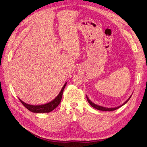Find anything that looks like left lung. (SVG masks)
Instances as JSON below:
<instances>
[{"label": "left lung", "instance_id": "1", "mask_svg": "<svg viewBox=\"0 0 147 147\" xmlns=\"http://www.w3.org/2000/svg\"><path fill=\"white\" fill-rule=\"evenodd\" d=\"M132 94L131 95L129 96V98L126 100V101L124 103H123V104H121V105H120V106H119V107H114V108H107V107H102V106H100V105H99L95 104H94V102H92L90 101V100L89 99V98L88 97V96H87V95H86V98H87V100H88V102L89 103V104H90L92 107L95 108V109H97V110H101V111H114V110H115L118 109L119 108L121 107V106L124 105L125 104H126V103H127V102L129 101V100L130 99V98H131V96H132Z\"/></svg>", "mask_w": 147, "mask_h": 147}]
</instances>
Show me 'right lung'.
<instances>
[{
  "label": "right lung",
  "mask_w": 147,
  "mask_h": 147,
  "mask_svg": "<svg viewBox=\"0 0 147 147\" xmlns=\"http://www.w3.org/2000/svg\"><path fill=\"white\" fill-rule=\"evenodd\" d=\"M67 82L64 84V86L63 88L61 89L60 92L59 94L57 95V96L52 100V101L46 103L45 104L42 105H30L25 103L24 102H23L21 99H20V101L21 102L22 104V105H24L27 109H28L29 111H32L33 113H49L53 110L55 109L59 105V104L61 102V99H62V96H63V93L64 89L66 86Z\"/></svg>",
  "instance_id": "right-lung-1"
}]
</instances>
